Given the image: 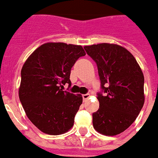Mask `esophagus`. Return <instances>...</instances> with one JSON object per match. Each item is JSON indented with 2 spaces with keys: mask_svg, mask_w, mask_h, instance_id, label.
<instances>
[{
  "mask_svg": "<svg viewBox=\"0 0 158 158\" xmlns=\"http://www.w3.org/2000/svg\"><path fill=\"white\" fill-rule=\"evenodd\" d=\"M89 97H90V94H88V93H87V94H83L82 95L83 100H84V101H85V100H87V99L89 98Z\"/></svg>",
  "mask_w": 158,
  "mask_h": 158,
  "instance_id": "1",
  "label": "esophagus"
}]
</instances>
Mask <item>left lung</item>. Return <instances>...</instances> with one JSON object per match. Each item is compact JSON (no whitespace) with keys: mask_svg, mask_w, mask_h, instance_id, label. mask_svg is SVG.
Wrapping results in <instances>:
<instances>
[{"mask_svg":"<svg viewBox=\"0 0 158 158\" xmlns=\"http://www.w3.org/2000/svg\"><path fill=\"white\" fill-rule=\"evenodd\" d=\"M84 48L97 63L101 82L93 127L103 135H117L133 124L144 105L143 73L133 55L121 46L99 44Z\"/></svg>","mask_w":158,"mask_h":158,"instance_id":"obj_1","label":"left lung"}]
</instances>
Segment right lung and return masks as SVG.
<instances>
[{
	"instance_id": "right-lung-1",
	"label": "right lung",
	"mask_w": 158,
	"mask_h": 158,
	"mask_svg": "<svg viewBox=\"0 0 158 158\" xmlns=\"http://www.w3.org/2000/svg\"><path fill=\"white\" fill-rule=\"evenodd\" d=\"M85 52L80 45L47 43L26 60L21 69L19 96L29 120L43 133L59 135L73 126L81 95L63 90L71 86L73 66Z\"/></svg>"
}]
</instances>
